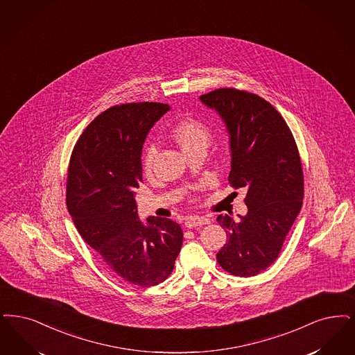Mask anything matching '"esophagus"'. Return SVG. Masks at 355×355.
Wrapping results in <instances>:
<instances>
[{
  "label": "esophagus",
  "mask_w": 355,
  "mask_h": 355,
  "mask_svg": "<svg viewBox=\"0 0 355 355\" xmlns=\"http://www.w3.org/2000/svg\"><path fill=\"white\" fill-rule=\"evenodd\" d=\"M210 223V219L206 218V216H199V215H191L186 219L184 225L186 227L193 228L198 227V226H203V225H209Z\"/></svg>",
  "instance_id": "obj_1"
}]
</instances>
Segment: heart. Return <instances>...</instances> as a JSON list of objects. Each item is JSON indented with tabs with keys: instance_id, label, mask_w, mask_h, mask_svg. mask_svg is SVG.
<instances>
[{
	"instance_id": "b5f03b06",
	"label": "heart",
	"mask_w": 355,
	"mask_h": 355,
	"mask_svg": "<svg viewBox=\"0 0 355 355\" xmlns=\"http://www.w3.org/2000/svg\"><path fill=\"white\" fill-rule=\"evenodd\" d=\"M171 135L187 156L200 149L206 150V148L209 146L211 140L210 128L207 127L205 123L191 117L178 121L173 128ZM156 157V145L155 144L148 145L142 155V169L146 174H149L153 169Z\"/></svg>"
}]
</instances>
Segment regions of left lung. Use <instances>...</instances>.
I'll return each instance as SVG.
<instances>
[{"label": "left lung", "instance_id": "obj_1", "mask_svg": "<svg viewBox=\"0 0 355 355\" xmlns=\"http://www.w3.org/2000/svg\"><path fill=\"white\" fill-rule=\"evenodd\" d=\"M226 123L231 146L228 182L244 187L248 213L219 215L227 243L216 254L223 270L241 277L267 270L282 251L304 198V173L295 137L267 100L236 88L200 96Z\"/></svg>", "mask_w": 355, "mask_h": 355}]
</instances>
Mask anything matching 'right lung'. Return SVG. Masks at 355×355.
Segmentation results:
<instances>
[{
  "label": "right lung",
  "instance_id": "right-lung-1",
  "mask_svg": "<svg viewBox=\"0 0 355 355\" xmlns=\"http://www.w3.org/2000/svg\"><path fill=\"white\" fill-rule=\"evenodd\" d=\"M171 110L162 103L114 105L85 128L72 150L66 203L73 225L117 277L137 286L165 282L184 234L178 223L137 215L135 190L142 182V144Z\"/></svg>",
  "mask_w": 355,
  "mask_h": 355
}]
</instances>
